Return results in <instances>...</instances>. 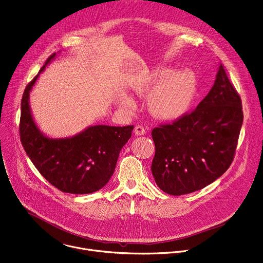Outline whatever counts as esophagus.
<instances>
[{
	"label": "esophagus",
	"mask_w": 263,
	"mask_h": 263,
	"mask_svg": "<svg viewBox=\"0 0 263 263\" xmlns=\"http://www.w3.org/2000/svg\"><path fill=\"white\" fill-rule=\"evenodd\" d=\"M134 133H135V135H138V136H140V135H145L146 130H145V128H144V127H141V126H136V127H135V129H134Z\"/></svg>",
	"instance_id": "34e87169"
}]
</instances>
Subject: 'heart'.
I'll return each instance as SVG.
<instances>
[{"label":"heart","mask_w":263,"mask_h":263,"mask_svg":"<svg viewBox=\"0 0 263 263\" xmlns=\"http://www.w3.org/2000/svg\"><path fill=\"white\" fill-rule=\"evenodd\" d=\"M137 97H147L151 114L161 121H175L184 115L192 105L196 94V79L186 70L173 72L169 68H157L147 72L132 86ZM122 108L133 111L134 99L121 94L117 99Z\"/></svg>","instance_id":"1"}]
</instances>
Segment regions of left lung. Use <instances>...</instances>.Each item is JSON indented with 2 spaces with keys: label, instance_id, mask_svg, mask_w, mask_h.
I'll use <instances>...</instances> for the list:
<instances>
[{
  "label": "left lung",
  "instance_id": "obj_1",
  "mask_svg": "<svg viewBox=\"0 0 263 263\" xmlns=\"http://www.w3.org/2000/svg\"><path fill=\"white\" fill-rule=\"evenodd\" d=\"M242 122L240 97L219 64L216 80L197 108L152 131L151 171L159 189L179 196L219 178L234 159Z\"/></svg>",
  "mask_w": 263,
  "mask_h": 263
}]
</instances>
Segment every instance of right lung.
I'll use <instances>...</instances> for the list:
<instances>
[{
  "label": "right lung",
  "mask_w": 263,
  "mask_h": 263,
  "mask_svg": "<svg viewBox=\"0 0 263 263\" xmlns=\"http://www.w3.org/2000/svg\"><path fill=\"white\" fill-rule=\"evenodd\" d=\"M27 85L21 103L20 135L24 150L37 171L64 193L90 194L101 190L114 173L122 148L132 134L133 126H89L70 137L52 138L36 126L29 105V94L46 66Z\"/></svg>",
  "instance_id": "add662e5"
}]
</instances>
